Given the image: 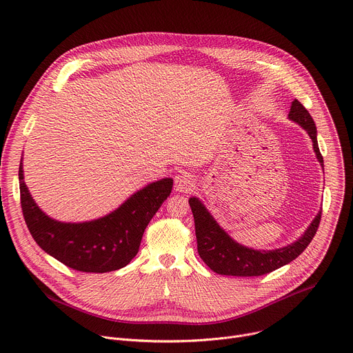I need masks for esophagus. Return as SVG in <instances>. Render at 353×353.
I'll list each match as a JSON object with an SVG mask.
<instances>
[{
  "label": "esophagus",
  "mask_w": 353,
  "mask_h": 353,
  "mask_svg": "<svg viewBox=\"0 0 353 353\" xmlns=\"http://www.w3.org/2000/svg\"><path fill=\"white\" fill-rule=\"evenodd\" d=\"M174 188L180 192H190L195 188V179L187 172H181L174 176Z\"/></svg>",
  "instance_id": "1"
}]
</instances>
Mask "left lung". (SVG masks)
<instances>
[{"instance_id":"1","label":"left lung","mask_w":353,"mask_h":353,"mask_svg":"<svg viewBox=\"0 0 353 353\" xmlns=\"http://www.w3.org/2000/svg\"><path fill=\"white\" fill-rule=\"evenodd\" d=\"M289 120L306 130L313 141L316 157L324 169V161L317 142V128L310 113L294 99L288 114ZM195 223L198 254L214 272L230 276H260L272 272L297 259L313 240L321 219V211L296 241L275 250H254L233 240L214 219L196 196L188 199Z\"/></svg>"}]
</instances>
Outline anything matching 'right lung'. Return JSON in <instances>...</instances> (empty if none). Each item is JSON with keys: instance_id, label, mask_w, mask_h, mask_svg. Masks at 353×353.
<instances>
[{"instance_id": "add662e5", "label": "right lung", "mask_w": 353, "mask_h": 353, "mask_svg": "<svg viewBox=\"0 0 353 353\" xmlns=\"http://www.w3.org/2000/svg\"><path fill=\"white\" fill-rule=\"evenodd\" d=\"M173 179H162L134 192L113 212L89 222H60L34 203L19 165L21 205L28 229L47 254L82 272H110L138 253L145 228L170 195Z\"/></svg>"}]
</instances>
